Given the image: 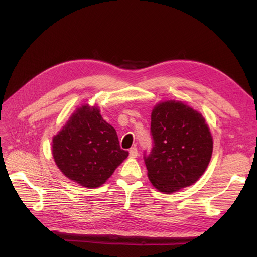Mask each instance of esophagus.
Returning <instances> with one entry per match:
<instances>
[{
	"label": "esophagus",
	"instance_id": "34e87169",
	"mask_svg": "<svg viewBox=\"0 0 257 257\" xmlns=\"http://www.w3.org/2000/svg\"><path fill=\"white\" fill-rule=\"evenodd\" d=\"M138 155H139V153H138V148H137V147L130 148V150H129V157L136 158V157H138Z\"/></svg>",
	"mask_w": 257,
	"mask_h": 257
}]
</instances>
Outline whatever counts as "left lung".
<instances>
[{
  "instance_id": "obj_1",
  "label": "left lung",
  "mask_w": 257,
  "mask_h": 257,
  "mask_svg": "<svg viewBox=\"0 0 257 257\" xmlns=\"http://www.w3.org/2000/svg\"><path fill=\"white\" fill-rule=\"evenodd\" d=\"M151 152L145 151L148 177L159 192L173 193L194 184L212 154V138L204 117L181 102L167 101L151 114Z\"/></svg>"
}]
</instances>
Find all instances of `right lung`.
Returning a JSON list of instances; mask_svg holds the SVG:
<instances>
[{
  "instance_id": "1",
  "label": "right lung",
  "mask_w": 257,
  "mask_h": 257,
  "mask_svg": "<svg viewBox=\"0 0 257 257\" xmlns=\"http://www.w3.org/2000/svg\"><path fill=\"white\" fill-rule=\"evenodd\" d=\"M52 153L59 170L80 185H102L128 156L115 129L97 107L83 105L53 139Z\"/></svg>"
}]
</instances>
